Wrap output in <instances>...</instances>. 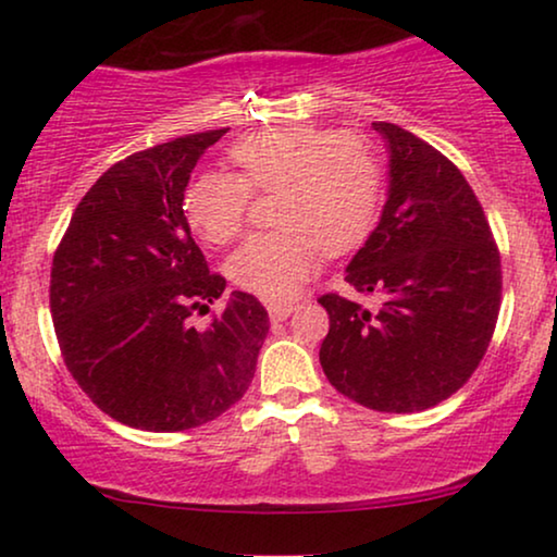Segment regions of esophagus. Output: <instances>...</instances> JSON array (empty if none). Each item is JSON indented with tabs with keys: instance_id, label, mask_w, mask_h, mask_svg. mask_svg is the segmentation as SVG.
Segmentation results:
<instances>
[{
	"instance_id": "1",
	"label": "esophagus",
	"mask_w": 557,
	"mask_h": 557,
	"mask_svg": "<svg viewBox=\"0 0 557 557\" xmlns=\"http://www.w3.org/2000/svg\"><path fill=\"white\" fill-rule=\"evenodd\" d=\"M296 311V307H292V304H269V317L271 322H284V319H288Z\"/></svg>"
}]
</instances>
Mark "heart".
Here are the masks:
<instances>
[{
  "label": "heart",
  "mask_w": 557,
  "mask_h": 557,
  "mask_svg": "<svg viewBox=\"0 0 557 557\" xmlns=\"http://www.w3.org/2000/svg\"><path fill=\"white\" fill-rule=\"evenodd\" d=\"M235 174L210 172L193 182L185 212L195 233L223 246L243 231L250 189L278 193L273 223L227 261L231 278L265 301H288L314 273L322 250L342 256L375 225L383 164L362 136L296 124L243 136L227 151Z\"/></svg>",
  "instance_id": "1"
}]
</instances>
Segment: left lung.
<instances>
[{
	"label": "left lung",
	"mask_w": 557,
	"mask_h": 557,
	"mask_svg": "<svg viewBox=\"0 0 557 557\" xmlns=\"http://www.w3.org/2000/svg\"><path fill=\"white\" fill-rule=\"evenodd\" d=\"M372 128L387 147V200L345 281L380 307L322 296L330 334L319 362L349 400L416 413L482 362L499 314V250L474 189L441 151L395 124Z\"/></svg>",
	"instance_id": "8db88e82"
}]
</instances>
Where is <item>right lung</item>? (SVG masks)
<instances>
[{
	"instance_id": "right-lung-1",
	"label": "right lung",
	"mask_w": 557,
	"mask_h": 557,
	"mask_svg": "<svg viewBox=\"0 0 557 557\" xmlns=\"http://www.w3.org/2000/svg\"><path fill=\"white\" fill-rule=\"evenodd\" d=\"M227 128L136 151L103 172L75 208L52 258L50 311L60 352L113 421L172 433L215 421L243 398L269 334V311L233 292L195 330L225 278L208 271L185 218L197 159Z\"/></svg>"
}]
</instances>
